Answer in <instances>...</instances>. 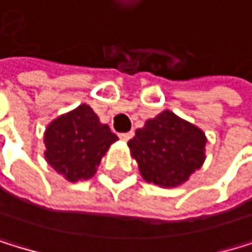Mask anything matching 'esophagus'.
I'll return each instance as SVG.
<instances>
[{
  "mask_svg": "<svg viewBox=\"0 0 252 252\" xmlns=\"http://www.w3.org/2000/svg\"><path fill=\"white\" fill-rule=\"evenodd\" d=\"M133 134H134L133 131H127V133H121V134H119V138H121L122 141H128V139H131V138H133Z\"/></svg>",
  "mask_w": 252,
  "mask_h": 252,
  "instance_id": "1",
  "label": "esophagus"
}]
</instances>
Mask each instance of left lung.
I'll return each instance as SVG.
<instances>
[{
    "label": "left lung",
    "mask_w": 252,
    "mask_h": 252,
    "mask_svg": "<svg viewBox=\"0 0 252 252\" xmlns=\"http://www.w3.org/2000/svg\"><path fill=\"white\" fill-rule=\"evenodd\" d=\"M131 157L147 183L177 188L204 162V133L165 110L149 119L128 141Z\"/></svg>",
    "instance_id": "obj_1"
}]
</instances>
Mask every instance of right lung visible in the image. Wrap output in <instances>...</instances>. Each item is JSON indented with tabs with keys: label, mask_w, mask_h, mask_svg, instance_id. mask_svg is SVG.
<instances>
[{
	"label": "right lung",
	"mask_w": 252,
	"mask_h": 252,
	"mask_svg": "<svg viewBox=\"0 0 252 252\" xmlns=\"http://www.w3.org/2000/svg\"><path fill=\"white\" fill-rule=\"evenodd\" d=\"M118 141L87 103L59 116L44 131V158L71 183L94 177L110 145Z\"/></svg>",
	"instance_id": "right-lung-1"
}]
</instances>
